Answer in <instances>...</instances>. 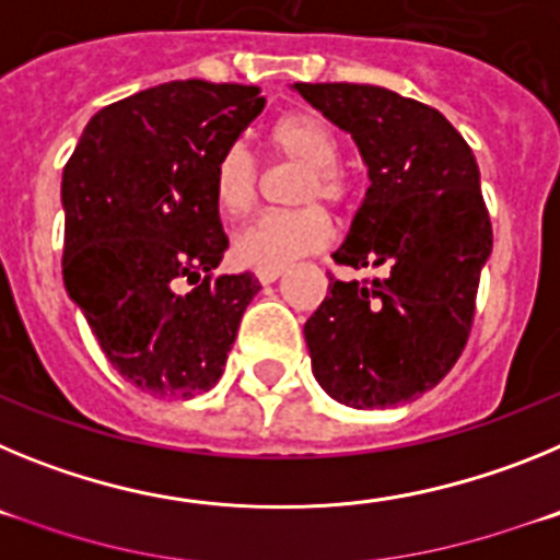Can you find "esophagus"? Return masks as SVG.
Segmentation results:
<instances>
[{"mask_svg": "<svg viewBox=\"0 0 560 560\" xmlns=\"http://www.w3.org/2000/svg\"><path fill=\"white\" fill-rule=\"evenodd\" d=\"M255 277H257V283H260V285H269V283H275V280H280V277H283V269H257Z\"/></svg>", "mask_w": 560, "mask_h": 560, "instance_id": "obj_1", "label": "esophagus"}]
</instances>
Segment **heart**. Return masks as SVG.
I'll return each instance as SVG.
<instances>
[{"instance_id": "b5f03b06", "label": "heart", "mask_w": 560, "mask_h": 560, "mask_svg": "<svg viewBox=\"0 0 560 560\" xmlns=\"http://www.w3.org/2000/svg\"><path fill=\"white\" fill-rule=\"evenodd\" d=\"M269 151L280 162L303 167L291 199L294 210L266 212L237 232L232 252L235 260L252 269H285L294 260L325 249L334 241V221L328 210L314 201L345 205L350 196V176L339 165V140L323 117L308 112L285 114L266 133ZM260 165L246 145L224 148L212 167V196L232 219L246 215L257 205Z\"/></svg>"}]
</instances>
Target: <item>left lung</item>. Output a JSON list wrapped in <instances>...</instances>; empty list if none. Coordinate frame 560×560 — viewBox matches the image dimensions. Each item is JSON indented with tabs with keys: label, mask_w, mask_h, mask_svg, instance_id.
Masks as SVG:
<instances>
[{
	"label": "left lung",
	"mask_w": 560,
	"mask_h": 560,
	"mask_svg": "<svg viewBox=\"0 0 560 560\" xmlns=\"http://www.w3.org/2000/svg\"><path fill=\"white\" fill-rule=\"evenodd\" d=\"M353 137L368 196L341 266L387 275L341 283L305 323L319 387L345 407L387 409L440 384L474 325L493 232L468 142L438 108L370 83H294Z\"/></svg>",
	"instance_id": "1"
}]
</instances>
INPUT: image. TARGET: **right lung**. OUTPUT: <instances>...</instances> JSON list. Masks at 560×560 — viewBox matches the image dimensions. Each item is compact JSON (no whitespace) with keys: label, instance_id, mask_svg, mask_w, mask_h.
<instances>
[{"label":"right lung","instance_id":"1","mask_svg":"<svg viewBox=\"0 0 560 560\" xmlns=\"http://www.w3.org/2000/svg\"><path fill=\"white\" fill-rule=\"evenodd\" d=\"M264 106L257 86L162 83L101 108L63 167V285L142 393L215 387L260 291L249 271L212 275L230 246L212 167Z\"/></svg>","mask_w":560,"mask_h":560}]
</instances>
